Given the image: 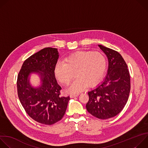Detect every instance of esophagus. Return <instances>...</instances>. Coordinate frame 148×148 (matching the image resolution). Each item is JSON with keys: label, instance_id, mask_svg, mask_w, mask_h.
<instances>
[{"label": "esophagus", "instance_id": "1", "mask_svg": "<svg viewBox=\"0 0 148 148\" xmlns=\"http://www.w3.org/2000/svg\"><path fill=\"white\" fill-rule=\"evenodd\" d=\"M78 95V94H71L70 95V97L71 98H75V97H77Z\"/></svg>", "mask_w": 148, "mask_h": 148}]
</instances>
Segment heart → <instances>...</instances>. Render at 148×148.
<instances>
[{
  "label": "heart",
  "instance_id": "b5f03b06",
  "mask_svg": "<svg viewBox=\"0 0 148 148\" xmlns=\"http://www.w3.org/2000/svg\"><path fill=\"white\" fill-rule=\"evenodd\" d=\"M107 67V60L99 51H79L65 60V63L58 62L54 70L57 80L68 86L74 77L77 78L71 84L68 91L76 94L85 89L88 85L92 87L102 79Z\"/></svg>",
  "mask_w": 148,
  "mask_h": 148
}]
</instances>
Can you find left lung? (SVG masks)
Here are the masks:
<instances>
[{
    "mask_svg": "<svg viewBox=\"0 0 148 148\" xmlns=\"http://www.w3.org/2000/svg\"><path fill=\"white\" fill-rule=\"evenodd\" d=\"M98 46L108 58L107 74L100 84L88 92L89 101L86 108L95 117L107 119L117 115L127 102L131 89L130 75L118 52L102 45Z\"/></svg>",
    "mask_w": 148,
    "mask_h": 148,
    "instance_id": "8db88e82",
    "label": "left lung"
}]
</instances>
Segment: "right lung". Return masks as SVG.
<instances>
[{"mask_svg": "<svg viewBox=\"0 0 148 148\" xmlns=\"http://www.w3.org/2000/svg\"><path fill=\"white\" fill-rule=\"evenodd\" d=\"M59 54L57 49L45 48L25 61L17 76L19 100L27 114L34 121L53 125L64 115L70 97H61V87L55 77L54 70ZM38 75V86L30 82L32 74Z\"/></svg>", "mask_w": 148, "mask_h": 148, "instance_id": "obj_1", "label": "right lung"}]
</instances>
